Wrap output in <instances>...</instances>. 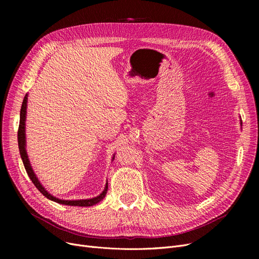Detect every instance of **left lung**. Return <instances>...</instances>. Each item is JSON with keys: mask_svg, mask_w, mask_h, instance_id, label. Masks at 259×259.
<instances>
[{"mask_svg": "<svg viewBox=\"0 0 259 259\" xmlns=\"http://www.w3.org/2000/svg\"><path fill=\"white\" fill-rule=\"evenodd\" d=\"M240 126H242V121H241V119H240Z\"/></svg>", "mask_w": 259, "mask_h": 259, "instance_id": "obj_1", "label": "left lung"}]
</instances>
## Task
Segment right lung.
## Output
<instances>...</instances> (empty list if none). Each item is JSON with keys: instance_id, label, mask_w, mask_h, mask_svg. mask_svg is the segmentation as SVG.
<instances>
[{"instance_id": "1", "label": "right lung", "mask_w": 259, "mask_h": 259, "mask_svg": "<svg viewBox=\"0 0 259 259\" xmlns=\"http://www.w3.org/2000/svg\"><path fill=\"white\" fill-rule=\"evenodd\" d=\"M27 102H28V94L25 95V98L23 100L22 103V107H21V112H20V125H19V131H18V144H19V150H20V154H21V158L23 160L24 167L26 169L27 174L30 178L31 182L33 183V185L36 187V189L38 191L42 193L45 197H47L48 199L56 201L58 203H62V205H66V206H77V207H91L97 205L98 202H100L107 194V190H108V183H106L104 191L97 197L93 198H89V199H76V200H66V199H60L56 196H53L52 194H50L47 190L43 187V185L39 183L38 179L36 178V175L30 165V160L28 158V154H27L26 151V132H25V128H26V114H27ZM114 156L112 157V160L114 159Z\"/></svg>"}]
</instances>
